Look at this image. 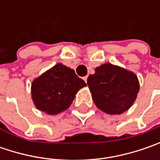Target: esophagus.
<instances>
[{"mask_svg":"<svg viewBox=\"0 0 160 160\" xmlns=\"http://www.w3.org/2000/svg\"><path fill=\"white\" fill-rule=\"evenodd\" d=\"M87 78H88L87 76H85V77H83V80H84V82H85V83H87Z\"/></svg>","mask_w":160,"mask_h":160,"instance_id":"esophagus-1","label":"esophagus"}]
</instances>
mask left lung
<instances>
[{"instance_id":"obj_1","label":"left lung","mask_w":160,"mask_h":160,"mask_svg":"<svg viewBox=\"0 0 160 160\" xmlns=\"http://www.w3.org/2000/svg\"><path fill=\"white\" fill-rule=\"evenodd\" d=\"M87 84L96 107L108 115L127 111L135 102L140 90L137 76L119 66L106 63L90 75Z\"/></svg>"}]
</instances>
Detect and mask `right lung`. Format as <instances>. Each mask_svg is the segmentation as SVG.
Listing matches in <instances>:
<instances>
[{
  "mask_svg": "<svg viewBox=\"0 0 160 160\" xmlns=\"http://www.w3.org/2000/svg\"><path fill=\"white\" fill-rule=\"evenodd\" d=\"M86 86L75 70L58 63L34 78L31 95L37 109L47 115H57L70 107L77 92Z\"/></svg>",
  "mask_w": 160,
  "mask_h": 160,
  "instance_id": "obj_1",
  "label": "right lung"
}]
</instances>
